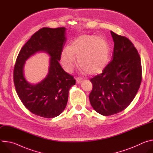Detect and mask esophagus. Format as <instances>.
Returning a JSON list of instances; mask_svg holds the SVG:
<instances>
[{
	"label": "esophagus",
	"instance_id": "34e87169",
	"mask_svg": "<svg viewBox=\"0 0 153 153\" xmlns=\"http://www.w3.org/2000/svg\"><path fill=\"white\" fill-rule=\"evenodd\" d=\"M76 83H77V84L81 83L82 82V79L80 78V77H77V78L76 79Z\"/></svg>",
	"mask_w": 153,
	"mask_h": 153
}]
</instances>
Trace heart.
<instances>
[{
  "label": "heart",
  "instance_id": "1",
  "mask_svg": "<svg viewBox=\"0 0 153 153\" xmlns=\"http://www.w3.org/2000/svg\"><path fill=\"white\" fill-rule=\"evenodd\" d=\"M110 47L102 36L82 34L76 38L70 47L61 53V63L64 70L71 73L77 57L82 68L91 74L100 73L106 67L110 59Z\"/></svg>",
  "mask_w": 153,
  "mask_h": 153
}]
</instances>
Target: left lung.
<instances>
[{
	"label": "left lung",
	"instance_id": "obj_1",
	"mask_svg": "<svg viewBox=\"0 0 153 153\" xmlns=\"http://www.w3.org/2000/svg\"><path fill=\"white\" fill-rule=\"evenodd\" d=\"M114 43L113 60L102 74L91 79L90 94L94 110L103 116L124 110L135 97L142 81L140 56L128 38L111 31Z\"/></svg>",
	"mask_w": 153,
	"mask_h": 153
}]
</instances>
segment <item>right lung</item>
I'll return each mask as SVG.
<instances>
[{"label": "right lung", "mask_w": 153, "mask_h": 153, "mask_svg": "<svg viewBox=\"0 0 153 153\" xmlns=\"http://www.w3.org/2000/svg\"><path fill=\"white\" fill-rule=\"evenodd\" d=\"M65 31L64 27L41 28L22 48L15 63L13 78L19 99L30 112L42 117L53 118L63 111L69 90L76 83L73 76L65 72L59 63L67 41ZM38 52L51 56L49 68L45 79L32 84L24 77V66L26 60Z\"/></svg>", "instance_id": "right-lung-1"}]
</instances>
